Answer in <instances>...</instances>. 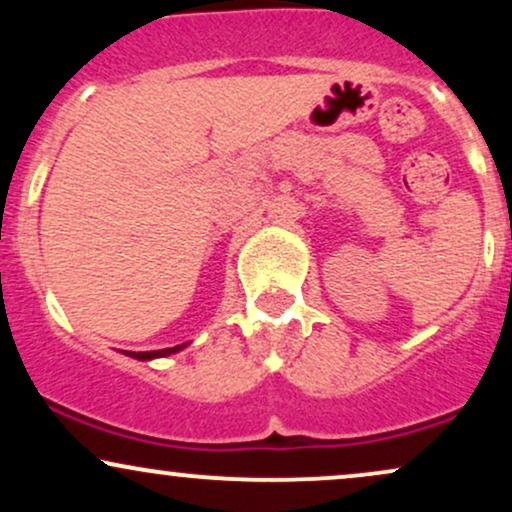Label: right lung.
<instances>
[{
	"label": "right lung",
	"mask_w": 512,
	"mask_h": 512,
	"mask_svg": "<svg viewBox=\"0 0 512 512\" xmlns=\"http://www.w3.org/2000/svg\"><path fill=\"white\" fill-rule=\"evenodd\" d=\"M182 346H185V344L173 346V349H161V351H127V354L132 356V358H139V361H149V358H158V356H170V354H175V351H180Z\"/></svg>",
	"instance_id": "add662e5"
}]
</instances>
